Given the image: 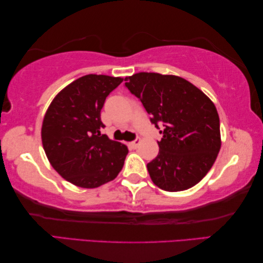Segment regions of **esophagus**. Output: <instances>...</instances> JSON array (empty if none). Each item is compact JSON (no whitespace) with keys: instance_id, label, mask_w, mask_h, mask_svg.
<instances>
[{"instance_id":"obj_1","label":"esophagus","mask_w":263,"mask_h":263,"mask_svg":"<svg viewBox=\"0 0 263 263\" xmlns=\"http://www.w3.org/2000/svg\"><path fill=\"white\" fill-rule=\"evenodd\" d=\"M139 144H140V139H135L134 141H132L130 143H129V145H130V147L134 148V149L139 147Z\"/></svg>"}]
</instances>
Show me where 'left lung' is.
I'll list each match as a JSON object with an SVG mask.
<instances>
[{"instance_id": "8db88e82", "label": "left lung", "mask_w": 263, "mask_h": 263, "mask_svg": "<svg viewBox=\"0 0 263 263\" xmlns=\"http://www.w3.org/2000/svg\"><path fill=\"white\" fill-rule=\"evenodd\" d=\"M124 81L162 134L157 141L160 152L147 164L154 184L169 192L195 186L212 167L220 150L216 106L180 77L141 72Z\"/></svg>"}]
</instances>
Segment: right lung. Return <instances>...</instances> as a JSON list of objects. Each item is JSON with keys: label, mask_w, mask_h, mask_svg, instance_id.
I'll list each match as a JSON object with an SVG mask.
<instances>
[{"label": "right lung", "mask_w": 263, "mask_h": 263, "mask_svg": "<svg viewBox=\"0 0 263 263\" xmlns=\"http://www.w3.org/2000/svg\"><path fill=\"white\" fill-rule=\"evenodd\" d=\"M123 81L87 74L53 99L42 126L43 148L53 169L67 182L93 189L113 180L124 164L128 148L106 134L100 113L106 98Z\"/></svg>", "instance_id": "obj_1"}]
</instances>
